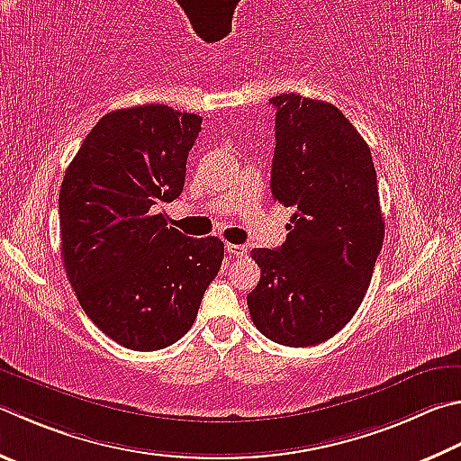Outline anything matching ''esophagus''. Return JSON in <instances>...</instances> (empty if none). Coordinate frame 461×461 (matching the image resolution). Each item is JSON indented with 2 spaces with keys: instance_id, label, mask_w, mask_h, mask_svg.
Returning <instances> with one entry per match:
<instances>
[{
  "instance_id": "1",
  "label": "esophagus",
  "mask_w": 461,
  "mask_h": 461,
  "mask_svg": "<svg viewBox=\"0 0 461 461\" xmlns=\"http://www.w3.org/2000/svg\"><path fill=\"white\" fill-rule=\"evenodd\" d=\"M225 249L233 256V258H246L248 256V248L241 246V244H228Z\"/></svg>"
}]
</instances>
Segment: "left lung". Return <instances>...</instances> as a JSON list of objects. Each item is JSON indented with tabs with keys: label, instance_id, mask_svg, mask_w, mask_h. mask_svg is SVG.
<instances>
[{
	"label": "left lung",
	"instance_id": "8db88e82",
	"mask_svg": "<svg viewBox=\"0 0 461 461\" xmlns=\"http://www.w3.org/2000/svg\"><path fill=\"white\" fill-rule=\"evenodd\" d=\"M272 197L294 207L280 248H254L256 329L284 347L332 339L355 316L381 254L384 220L371 149L337 106L280 95Z\"/></svg>",
	"mask_w": 461,
	"mask_h": 461
}]
</instances>
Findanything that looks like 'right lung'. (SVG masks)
<instances>
[{
    "label": "right lung",
    "instance_id": "right-lung-1",
    "mask_svg": "<svg viewBox=\"0 0 461 461\" xmlns=\"http://www.w3.org/2000/svg\"><path fill=\"white\" fill-rule=\"evenodd\" d=\"M202 121L167 104L113 111L66 169L58 199L66 276L82 311L124 348L177 342L221 267L220 238H187L155 213L181 195Z\"/></svg>",
    "mask_w": 461,
    "mask_h": 461
}]
</instances>
